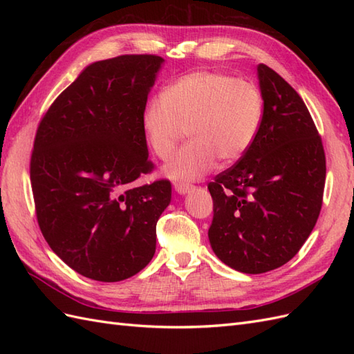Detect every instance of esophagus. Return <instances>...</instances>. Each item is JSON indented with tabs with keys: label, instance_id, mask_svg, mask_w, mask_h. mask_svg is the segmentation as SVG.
Segmentation results:
<instances>
[{
	"label": "esophagus",
	"instance_id": "34e87169",
	"mask_svg": "<svg viewBox=\"0 0 354 354\" xmlns=\"http://www.w3.org/2000/svg\"><path fill=\"white\" fill-rule=\"evenodd\" d=\"M174 189H176V192H178L180 195H186L187 192L192 189V186L187 185V183H181V181H178V183H174Z\"/></svg>",
	"mask_w": 354,
	"mask_h": 354
}]
</instances>
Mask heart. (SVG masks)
I'll return each instance as SVG.
<instances>
[{"instance_id":"obj_1","label":"heart","mask_w":354,"mask_h":354,"mask_svg":"<svg viewBox=\"0 0 354 354\" xmlns=\"http://www.w3.org/2000/svg\"><path fill=\"white\" fill-rule=\"evenodd\" d=\"M264 116L255 84L232 75L198 71L169 84L142 115L146 140L159 159H169L187 131L189 143L164 167L176 181H194L216 162H236L254 143Z\"/></svg>"}]
</instances>
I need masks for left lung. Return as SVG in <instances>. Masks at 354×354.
<instances>
[{"instance_id": "left-lung-1", "label": "left lung", "mask_w": 354, "mask_h": 354, "mask_svg": "<svg viewBox=\"0 0 354 354\" xmlns=\"http://www.w3.org/2000/svg\"><path fill=\"white\" fill-rule=\"evenodd\" d=\"M264 116L254 143L208 185L212 251L232 269L259 274L299 251L322 208V140L298 93L279 73L257 66Z\"/></svg>"}]
</instances>
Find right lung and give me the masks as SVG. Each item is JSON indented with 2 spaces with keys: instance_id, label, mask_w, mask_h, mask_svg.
I'll return each instance as SVG.
<instances>
[{
  "instance_id": "obj_1",
  "label": "right lung",
  "mask_w": 354,
  "mask_h": 354,
  "mask_svg": "<svg viewBox=\"0 0 354 354\" xmlns=\"http://www.w3.org/2000/svg\"><path fill=\"white\" fill-rule=\"evenodd\" d=\"M164 59L125 55L94 62L53 102L30 156L42 236L71 269L118 282L149 264L171 183L133 187L151 173L142 115Z\"/></svg>"
}]
</instances>
